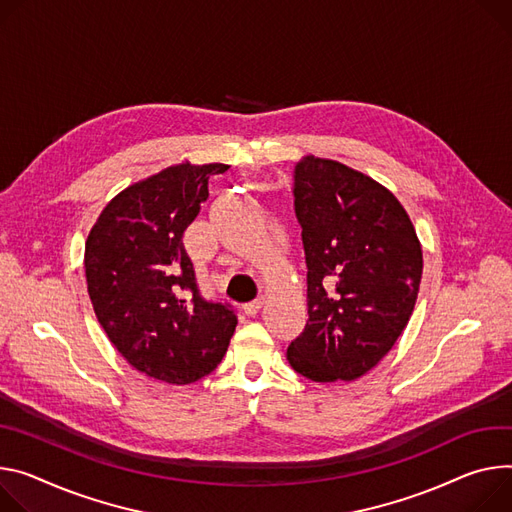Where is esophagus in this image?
I'll return each mask as SVG.
<instances>
[{"instance_id":"esophagus-1","label":"esophagus","mask_w":512,"mask_h":512,"mask_svg":"<svg viewBox=\"0 0 512 512\" xmlns=\"http://www.w3.org/2000/svg\"><path fill=\"white\" fill-rule=\"evenodd\" d=\"M261 306H263V300L257 298V300H253V302L243 304V312H245L247 316H255V314L261 310Z\"/></svg>"}]
</instances>
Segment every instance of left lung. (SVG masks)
I'll list each match as a JSON object with an SVG mask.
<instances>
[{"instance_id":"1","label":"left lung","mask_w":512,"mask_h":512,"mask_svg":"<svg viewBox=\"0 0 512 512\" xmlns=\"http://www.w3.org/2000/svg\"><path fill=\"white\" fill-rule=\"evenodd\" d=\"M294 208L308 267V320L288 361L312 382L357 380L394 347L416 304L423 249L382 183L339 161L304 157Z\"/></svg>"}]
</instances>
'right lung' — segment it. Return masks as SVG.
Listing matches in <instances>:
<instances>
[{
    "mask_svg": "<svg viewBox=\"0 0 512 512\" xmlns=\"http://www.w3.org/2000/svg\"><path fill=\"white\" fill-rule=\"evenodd\" d=\"M228 165L183 161L122 190L85 241L94 312L118 353L141 374L183 386L222 361L237 327L228 304L200 296L183 232Z\"/></svg>",
    "mask_w": 512,
    "mask_h": 512,
    "instance_id": "obj_1",
    "label": "right lung"
}]
</instances>
